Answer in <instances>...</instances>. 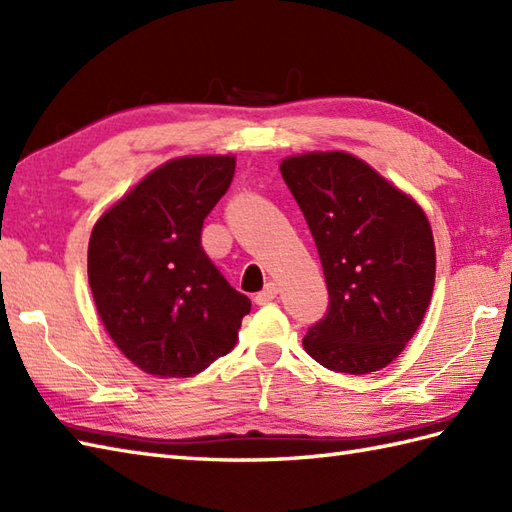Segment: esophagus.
Listing matches in <instances>:
<instances>
[{
	"mask_svg": "<svg viewBox=\"0 0 512 512\" xmlns=\"http://www.w3.org/2000/svg\"><path fill=\"white\" fill-rule=\"evenodd\" d=\"M277 292H279V288L275 284H266V288L259 292V295L255 297V301L259 303V306H264V303H270V301L277 297Z\"/></svg>",
	"mask_w": 512,
	"mask_h": 512,
	"instance_id": "esophagus-1",
	"label": "esophagus"
}]
</instances>
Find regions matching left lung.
<instances>
[{
    "label": "left lung",
    "mask_w": 512,
    "mask_h": 512,
    "mask_svg": "<svg viewBox=\"0 0 512 512\" xmlns=\"http://www.w3.org/2000/svg\"><path fill=\"white\" fill-rule=\"evenodd\" d=\"M319 250L328 312L303 336L332 372L389 365L416 334L436 281L427 215L409 195L345 151L281 162Z\"/></svg>",
    "instance_id": "left-lung-1"
}]
</instances>
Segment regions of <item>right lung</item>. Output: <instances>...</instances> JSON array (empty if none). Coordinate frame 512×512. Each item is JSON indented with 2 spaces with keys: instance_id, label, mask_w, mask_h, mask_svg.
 Masks as SVG:
<instances>
[{
  "instance_id": "add662e5",
  "label": "right lung",
  "mask_w": 512,
  "mask_h": 512,
  "mask_svg": "<svg viewBox=\"0 0 512 512\" xmlns=\"http://www.w3.org/2000/svg\"><path fill=\"white\" fill-rule=\"evenodd\" d=\"M233 156L176 158L96 222L88 277L129 361L154 376L200 374L235 345L250 299L202 248V224L231 187Z\"/></svg>"
}]
</instances>
